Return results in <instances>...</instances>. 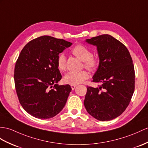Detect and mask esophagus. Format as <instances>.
<instances>
[{
	"instance_id": "34e87169",
	"label": "esophagus",
	"mask_w": 148,
	"mask_h": 148,
	"mask_svg": "<svg viewBox=\"0 0 148 148\" xmlns=\"http://www.w3.org/2000/svg\"><path fill=\"white\" fill-rule=\"evenodd\" d=\"M76 85H71V89L72 90H74L75 88H76Z\"/></svg>"
}]
</instances>
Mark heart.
<instances>
[{"mask_svg": "<svg viewBox=\"0 0 148 148\" xmlns=\"http://www.w3.org/2000/svg\"><path fill=\"white\" fill-rule=\"evenodd\" d=\"M72 53L84 62V66L90 71L94 70L98 66L99 62L96 58L93 56L92 52L87 47L83 45L75 46L71 50ZM57 66L60 71H65L66 68V57L62 53L57 58ZM88 77V73L86 71L78 72L70 71L64 75L63 81L68 84L76 85L82 83Z\"/></svg>", "mask_w": 148, "mask_h": 148, "instance_id": "1", "label": "heart"}]
</instances>
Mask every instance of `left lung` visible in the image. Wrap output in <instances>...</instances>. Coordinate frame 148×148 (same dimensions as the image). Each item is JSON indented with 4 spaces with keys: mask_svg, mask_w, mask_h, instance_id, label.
I'll use <instances>...</instances> for the list:
<instances>
[{
    "mask_svg": "<svg viewBox=\"0 0 148 148\" xmlns=\"http://www.w3.org/2000/svg\"><path fill=\"white\" fill-rule=\"evenodd\" d=\"M97 47L99 66L93 82L99 87L87 86L84 106L96 119L107 121L119 116L130 102L134 91L135 73L132 58L121 42L109 34L87 39Z\"/></svg>",
    "mask_w": 148,
    "mask_h": 148,
    "instance_id": "1",
    "label": "left lung"
}]
</instances>
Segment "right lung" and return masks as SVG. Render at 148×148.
<instances>
[{
    "label": "right lung",
    "mask_w": 148,
    "mask_h": 148,
    "mask_svg": "<svg viewBox=\"0 0 148 148\" xmlns=\"http://www.w3.org/2000/svg\"><path fill=\"white\" fill-rule=\"evenodd\" d=\"M71 45L43 36L29 42L21 51L14 69L16 90L21 105L33 117L52 118L65 106L71 88L57 84L62 77L57 58Z\"/></svg>",
    "instance_id": "obj_1"
}]
</instances>
